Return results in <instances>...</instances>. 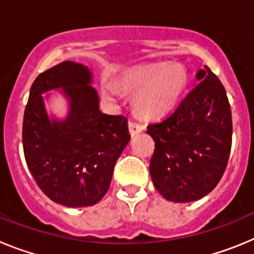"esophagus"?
Returning <instances> with one entry per match:
<instances>
[{
    "mask_svg": "<svg viewBox=\"0 0 254 254\" xmlns=\"http://www.w3.org/2000/svg\"><path fill=\"white\" fill-rule=\"evenodd\" d=\"M128 127H129V133H131L132 136L140 133V132H142L143 129H145V127H143L142 125H140V123H137V122H134V121H129Z\"/></svg>",
    "mask_w": 254,
    "mask_h": 254,
    "instance_id": "obj_1",
    "label": "esophagus"
}]
</instances>
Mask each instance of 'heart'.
I'll list each match as a JSON object with an SVG mask.
<instances>
[{
    "label": "heart",
    "mask_w": 254,
    "mask_h": 254,
    "mask_svg": "<svg viewBox=\"0 0 254 254\" xmlns=\"http://www.w3.org/2000/svg\"><path fill=\"white\" fill-rule=\"evenodd\" d=\"M186 84L187 75L183 67L167 62L136 67L120 77L122 89L137 93L134 105L138 113L150 118L169 113L178 103ZM104 93L111 98L118 94L113 85H107Z\"/></svg>",
    "instance_id": "heart-1"
}]
</instances>
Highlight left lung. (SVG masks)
<instances>
[{"mask_svg": "<svg viewBox=\"0 0 254 254\" xmlns=\"http://www.w3.org/2000/svg\"><path fill=\"white\" fill-rule=\"evenodd\" d=\"M198 84L160 122L147 126L155 150L150 174L159 193L173 202H190L214 190L232 149V109L223 84L207 66Z\"/></svg>", "mask_w": 254, "mask_h": 254, "instance_id": "8db88e82", "label": "left lung"}]
</instances>
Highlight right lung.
I'll list each match as a JSON object with an SVG mask.
<instances>
[{
  "label": "right lung",
  "mask_w": 254,
  "mask_h": 254,
  "mask_svg": "<svg viewBox=\"0 0 254 254\" xmlns=\"http://www.w3.org/2000/svg\"><path fill=\"white\" fill-rule=\"evenodd\" d=\"M90 82L86 66L64 61L35 78L24 112L22 147L29 170L47 197L67 207L99 202L131 138L125 116L100 112ZM60 87L69 99V116L51 121L41 94Z\"/></svg>",
  "instance_id": "add662e5"
}]
</instances>
